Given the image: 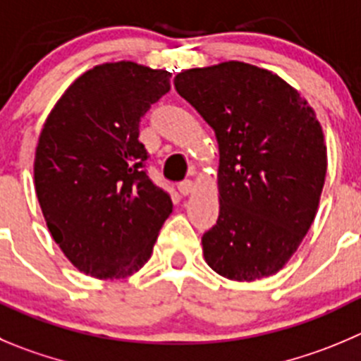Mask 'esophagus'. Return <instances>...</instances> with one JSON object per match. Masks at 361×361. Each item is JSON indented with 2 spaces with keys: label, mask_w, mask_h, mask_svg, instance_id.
<instances>
[{
  "label": "esophagus",
  "mask_w": 361,
  "mask_h": 361,
  "mask_svg": "<svg viewBox=\"0 0 361 361\" xmlns=\"http://www.w3.org/2000/svg\"><path fill=\"white\" fill-rule=\"evenodd\" d=\"M195 191V184L191 183V180H184V183L178 184V193L184 195V197H188V195H191Z\"/></svg>",
  "instance_id": "34e87169"
}]
</instances>
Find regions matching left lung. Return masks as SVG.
I'll return each instance as SVG.
<instances>
[{
  "label": "left lung",
  "instance_id": "obj_1",
  "mask_svg": "<svg viewBox=\"0 0 361 361\" xmlns=\"http://www.w3.org/2000/svg\"><path fill=\"white\" fill-rule=\"evenodd\" d=\"M173 85L218 140L219 216L202 238L205 262L235 281L278 273L314 223L324 186L315 111L280 75L245 61L188 68Z\"/></svg>",
  "mask_w": 361,
  "mask_h": 361
}]
</instances>
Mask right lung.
<instances>
[{"mask_svg": "<svg viewBox=\"0 0 361 361\" xmlns=\"http://www.w3.org/2000/svg\"><path fill=\"white\" fill-rule=\"evenodd\" d=\"M171 72L135 61L95 65L58 99L33 163L44 219L74 267L99 280L142 269L171 214L149 178L140 122L170 90Z\"/></svg>", "mask_w": 361, "mask_h": 361, "instance_id": "add662e5", "label": "right lung"}]
</instances>
